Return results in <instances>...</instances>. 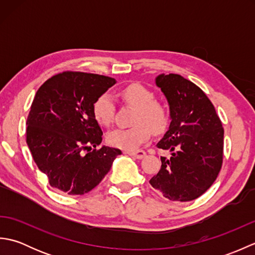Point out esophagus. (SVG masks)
Returning <instances> with one entry per match:
<instances>
[{
    "label": "esophagus",
    "instance_id": "34e87169",
    "mask_svg": "<svg viewBox=\"0 0 255 255\" xmlns=\"http://www.w3.org/2000/svg\"><path fill=\"white\" fill-rule=\"evenodd\" d=\"M126 154H128V155H130V156H132V158H134V159H138V160H140V159H143L144 156H145V152L143 150H138V151H126V152H125Z\"/></svg>",
    "mask_w": 255,
    "mask_h": 255
}]
</instances>
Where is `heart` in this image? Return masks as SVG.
<instances>
[{
    "mask_svg": "<svg viewBox=\"0 0 255 255\" xmlns=\"http://www.w3.org/2000/svg\"><path fill=\"white\" fill-rule=\"evenodd\" d=\"M122 99L133 107V126L130 128H116L107 133L106 140L111 145L125 151L137 150L147 142L151 129L155 133L163 132L169 126L170 116L166 108L155 102L153 92L141 84H130L121 92ZM93 116L101 126H110L113 122L115 104L112 96L103 93L96 97L92 107Z\"/></svg>",
    "mask_w": 255,
    "mask_h": 255,
    "instance_id": "1",
    "label": "heart"
}]
</instances>
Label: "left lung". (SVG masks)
<instances>
[{
  "mask_svg": "<svg viewBox=\"0 0 255 255\" xmlns=\"http://www.w3.org/2000/svg\"><path fill=\"white\" fill-rule=\"evenodd\" d=\"M155 84L170 106L171 124L156 147L161 169L149 181L163 196L189 202L203 195L217 178L224 156V128L213 103L196 84L178 74H160Z\"/></svg>",
  "mask_w": 255,
  "mask_h": 255,
  "instance_id": "8db88e82",
  "label": "left lung"
}]
</instances>
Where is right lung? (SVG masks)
<instances>
[{
    "label": "right lung",
    "mask_w": 255,
    "mask_h": 255,
    "mask_svg": "<svg viewBox=\"0 0 255 255\" xmlns=\"http://www.w3.org/2000/svg\"><path fill=\"white\" fill-rule=\"evenodd\" d=\"M115 83L105 75L66 71L37 91L27 117L26 142L38 169L60 193H89L122 154L105 145L91 151L92 145L101 144L103 136L92 112L93 103Z\"/></svg>",
    "instance_id": "obj_1"
}]
</instances>
